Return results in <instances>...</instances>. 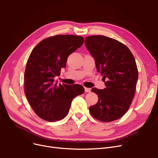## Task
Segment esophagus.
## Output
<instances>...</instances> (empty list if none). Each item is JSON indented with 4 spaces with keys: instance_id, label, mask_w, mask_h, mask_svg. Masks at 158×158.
Masks as SVG:
<instances>
[{
    "instance_id": "1",
    "label": "esophagus",
    "mask_w": 158,
    "mask_h": 158,
    "mask_svg": "<svg viewBox=\"0 0 158 158\" xmlns=\"http://www.w3.org/2000/svg\"><path fill=\"white\" fill-rule=\"evenodd\" d=\"M85 92H90L91 89L88 88H86V87H85Z\"/></svg>"
}]
</instances>
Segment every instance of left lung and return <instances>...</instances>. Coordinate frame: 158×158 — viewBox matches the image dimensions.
<instances>
[{
    "instance_id": "1",
    "label": "left lung",
    "mask_w": 158,
    "mask_h": 158,
    "mask_svg": "<svg viewBox=\"0 0 158 158\" xmlns=\"http://www.w3.org/2000/svg\"><path fill=\"white\" fill-rule=\"evenodd\" d=\"M85 43L106 85L104 89H92L98 100L89 107L90 114L104 122L117 120L128 111L135 94L138 72L135 57L126 45L105 36L86 37Z\"/></svg>"
}]
</instances>
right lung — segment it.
<instances>
[{"label": "right lung", "mask_w": 158, "mask_h": 158, "mask_svg": "<svg viewBox=\"0 0 158 158\" xmlns=\"http://www.w3.org/2000/svg\"><path fill=\"white\" fill-rule=\"evenodd\" d=\"M83 43L82 36L59 35L41 41L32 51L25 70L24 92L41 119L56 122L64 118L73 98L85 92L81 85H57L54 80L66 67L68 57Z\"/></svg>", "instance_id": "right-lung-1"}]
</instances>
